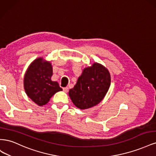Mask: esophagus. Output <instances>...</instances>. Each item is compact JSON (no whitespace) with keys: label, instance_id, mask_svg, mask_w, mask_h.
<instances>
[{"label":"esophagus","instance_id":"esophagus-1","mask_svg":"<svg viewBox=\"0 0 156 156\" xmlns=\"http://www.w3.org/2000/svg\"><path fill=\"white\" fill-rule=\"evenodd\" d=\"M68 90H69L68 87H65V88H63V90H64V92H66V93L68 92Z\"/></svg>","mask_w":156,"mask_h":156}]
</instances>
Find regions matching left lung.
<instances>
[{
  "mask_svg": "<svg viewBox=\"0 0 156 156\" xmlns=\"http://www.w3.org/2000/svg\"><path fill=\"white\" fill-rule=\"evenodd\" d=\"M111 85V75L101 64L94 63L84 68L69 96L73 104L81 110L100 103L105 98Z\"/></svg>",
  "mask_w": 156,
  "mask_h": 156,
  "instance_id": "1",
  "label": "left lung"
}]
</instances>
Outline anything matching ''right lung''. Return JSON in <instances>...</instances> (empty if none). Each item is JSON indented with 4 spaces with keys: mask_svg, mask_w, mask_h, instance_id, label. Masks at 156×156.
Instances as JSON below:
<instances>
[{
    "mask_svg": "<svg viewBox=\"0 0 156 156\" xmlns=\"http://www.w3.org/2000/svg\"><path fill=\"white\" fill-rule=\"evenodd\" d=\"M53 67L42 57L35 59L27 68L24 77L27 95L39 106L47 104L55 93L62 90L56 81H53Z\"/></svg>",
    "mask_w": 156,
    "mask_h": 156,
    "instance_id": "add662e5",
    "label": "right lung"
}]
</instances>
